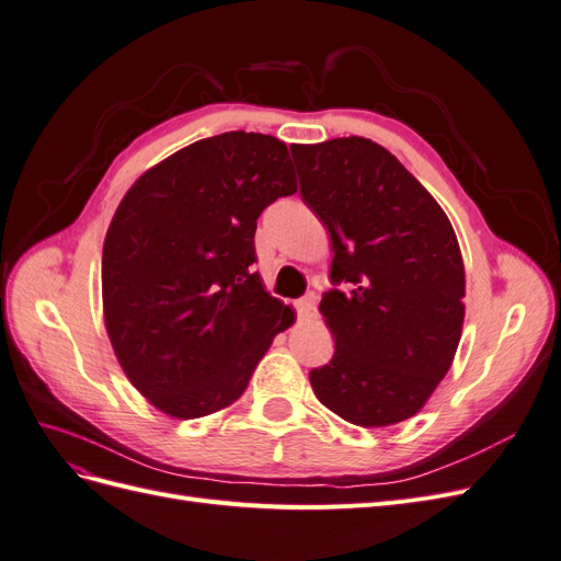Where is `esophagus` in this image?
<instances>
[{
  "label": "esophagus",
  "instance_id": "obj_1",
  "mask_svg": "<svg viewBox=\"0 0 561 561\" xmlns=\"http://www.w3.org/2000/svg\"><path fill=\"white\" fill-rule=\"evenodd\" d=\"M297 311H299L301 320L316 318V313H318V309H316V295H307L304 299H299L297 301Z\"/></svg>",
  "mask_w": 561,
  "mask_h": 561
}]
</instances>
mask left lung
<instances>
[{
  "label": "left lung",
  "instance_id": "left-lung-1",
  "mask_svg": "<svg viewBox=\"0 0 561 561\" xmlns=\"http://www.w3.org/2000/svg\"><path fill=\"white\" fill-rule=\"evenodd\" d=\"M301 196L328 227L322 295L332 360L309 379L348 423L383 428L423 410L449 371L466 318V268L439 203L390 151L367 138L290 145Z\"/></svg>",
  "mask_w": 561,
  "mask_h": 561
}]
</instances>
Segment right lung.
<instances>
[{
    "label": "right lung",
    "instance_id": "obj_1",
    "mask_svg": "<svg viewBox=\"0 0 561 561\" xmlns=\"http://www.w3.org/2000/svg\"><path fill=\"white\" fill-rule=\"evenodd\" d=\"M297 192L285 142L231 130L151 165L118 203L103 245V318L128 381L173 419L243 396L297 313L252 274L262 210Z\"/></svg>",
    "mask_w": 561,
    "mask_h": 561
}]
</instances>
